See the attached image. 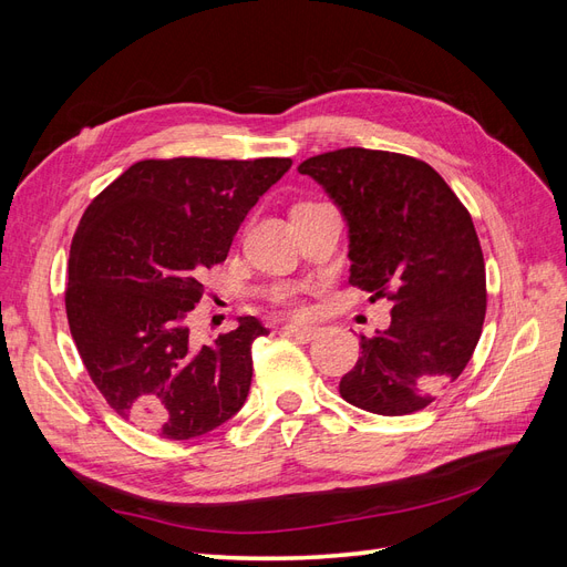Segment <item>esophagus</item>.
I'll use <instances>...</instances> for the list:
<instances>
[{"mask_svg":"<svg viewBox=\"0 0 567 567\" xmlns=\"http://www.w3.org/2000/svg\"><path fill=\"white\" fill-rule=\"evenodd\" d=\"M284 333L300 340V342H310V340L317 338L315 326H307V323H286L284 326Z\"/></svg>","mask_w":567,"mask_h":567,"instance_id":"obj_1","label":"esophagus"}]
</instances>
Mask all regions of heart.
I'll use <instances>...</instances> for the list:
<instances>
[{
	"label": "heart",
	"mask_w": 567,
	"mask_h": 567,
	"mask_svg": "<svg viewBox=\"0 0 567 567\" xmlns=\"http://www.w3.org/2000/svg\"><path fill=\"white\" fill-rule=\"evenodd\" d=\"M274 300H277L279 305L293 307V310H298V307L302 305V300H300V290H298V288H290V286L279 288L277 293H274Z\"/></svg>",
	"instance_id": "1"
}]
</instances>
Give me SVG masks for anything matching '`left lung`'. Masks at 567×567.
<instances>
[{"label":"left lung","instance_id":"left-lung-1","mask_svg":"<svg viewBox=\"0 0 567 567\" xmlns=\"http://www.w3.org/2000/svg\"><path fill=\"white\" fill-rule=\"evenodd\" d=\"M348 225L350 284L390 300V326L362 336L342 400L381 416L435 402L471 362L487 310L485 260L468 210L435 169L402 153L338 148L307 158Z\"/></svg>","mask_w":567,"mask_h":567}]
</instances>
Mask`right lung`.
<instances>
[{
	"instance_id": "1",
	"label": "right lung",
	"mask_w": 567,
	"mask_h": 567,
	"mask_svg": "<svg viewBox=\"0 0 567 567\" xmlns=\"http://www.w3.org/2000/svg\"><path fill=\"white\" fill-rule=\"evenodd\" d=\"M290 158L142 161L84 210L68 257L65 315L90 379L117 416L192 440L244 406L255 317L194 346L186 317L252 205Z\"/></svg>"
}]
</instances>
